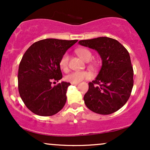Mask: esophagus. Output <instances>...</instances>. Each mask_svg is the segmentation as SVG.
Instances as JSON below:
<instances>
[{
    "label": "esophagus",
    "instance_id": "esophagus-1",
    "mask_svg": "<svg viewBox=\"0 0 150 150\" xmlns=\"http://www.w3.org/2000/svg\"><path fill=\"white\" fill-rule=\"evenodd\" d=\"M72 85H79V83H71Z\"/></svg>",
    "mask_w": 150,
    "mask_h": 150
}]
</instances>
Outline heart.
Here are the masks:
<instances>
[{
    "label": "heart",
    "mask_w": 150,
    "mask_h": 150,
    "mask_svg": "<svg viewBox=\"0 0 150 150\" xmlns=\"http://www.w3.org/2000/svg\"><path fill=\"white\" fill-rule=\"evenodd\" d=\"M77 54L81 58L85 61H89L92 58V53L90 50L86 48H80L76 50ZM68 65H69V55L68 53H65L61 56L59 61V66L61 70L66 72L68 70ZM93 65V64H92ZM92 77V74L88 71H75L73 73L68 74L65 77V80L71 83H79L81 81L87 80Z\"/></svg>",
    "instance_id": "1"
}]
</instances>
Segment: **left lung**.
I'll return each instance as SVG.
<instances>
[{"label":"left lung","instance_id":"1","mask_svg":"<svg viewBox=\"0 0 150 150\" xmlns=\"http://www.w3.org/2000/svg\"><path fill=\"white\" fill-rule=\"evenodd\" d=\"M79 44L97 50L102 59L97 77L89 82L84 96L85 105L99 114L116 112L128 101L133 87V68L128 51L112 38L80 40Z\"/></svg>","mask_w":150,"mask_h":150}]
</instances>
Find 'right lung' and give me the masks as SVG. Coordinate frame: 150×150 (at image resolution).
Masks as SVG:
<instances>
[{
  "mask_svg": "<svg viewBox=\"0 0 150 150\" xmlns=\"http://www.w3.org/2000/svg\"><path fill=\"white\" fill-rule=\"evenodd\" d=\"M77 40L46 39L31 45L22 56L18 69V91L24 104L39 116H50L63 108L70 82L53 86L63 77L59 61Z\"/></svg>",
  "mask_w": 150,
  "mask_h": 150,
  "instance_id": "obj_1",
  "label": "right lung"
}]
</instances>
